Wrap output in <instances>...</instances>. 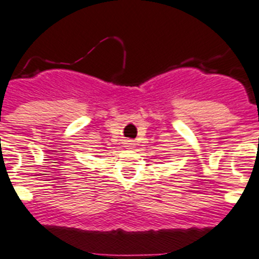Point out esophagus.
I'll return each instance as SVG.
<instances>
[{
  "mask_svg": "<svg viewBox=\"0 0 259 259\" xmlns=\"http://www.w3.org/2000/svg\"><path fill=\"white\" fill-rule=\"evenodd\" d=\"M134 145H136V144H134L133 141H125V146H126V148L132 149V148H134Z\"/></svg>",
  "mask_w": 259,
  "mask_h": 259,
  "instance_id": "34e87169",
  "label": "esophagus"
}]
</instances>
